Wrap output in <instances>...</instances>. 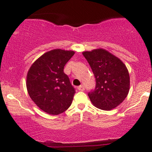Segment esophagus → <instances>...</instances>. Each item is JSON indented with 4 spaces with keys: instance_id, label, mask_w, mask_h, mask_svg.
<instances>
[{
    "instance_id": "obj_1",
    "label": "esophagus",
    "mask_w": 152,
    "mask_h": 152,
    "mask_svg": "<svg viewBox=\"0 0 152 152\" xmlns=\"http://www.w3.org/2000/svg\"><path fill=\"white\" fill-rule=\"evenodd\" d=\"M77 89L80 91H84L85 90V87L83 85H80V86L77 87Z\"/></svg>"
}]
</instances>
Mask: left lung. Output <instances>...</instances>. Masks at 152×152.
I'll use <instances>...</instances> for the list:
<instances>
[{"instance_id": "left-lung-1", "label": "left lung", "mask_w": 152, "mask_h": 152, "mask_svg": "<svg viewBox=\"0 0 152 152\" xmlns=\"http://www.w3.org/2000/svg\"><path fill=\"white\" fill-rule=\"evenodd\" d=\"M95 78V88L88 93L96 108L110 110L116 108L126 98L130 77L120 59L103 49L83 52Z\"/></svg>"}]
</instances>
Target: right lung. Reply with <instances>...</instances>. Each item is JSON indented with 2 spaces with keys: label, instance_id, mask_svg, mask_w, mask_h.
<instances>
[{
  "label": "right lung",
  "instance_id": "obj_1",
  "mask_svg": "<svg viewBox=\"0 0 152 152\" xmlns=\"http://www.w3.org/2000/svg\"><path fill=\"white\" fill-rule=\"evenodd\" d=\"M75 54L60 49L46 52L31 66L26 77L30 98L41 110L58 115L71 105L75 90L64 67Z\"/></svg>",
  "mask_w": 152,
  "mask_h": 152
}]
</instances>
